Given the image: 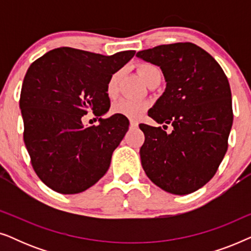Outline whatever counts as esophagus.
<instances>
[{
	"label": "esophagus",
	"mask_w": 251,
	"mask_h": 251,
	"mask_svg": "<svg viewBox=\"0 0 251 251\" xmlns=\"http://www.w3.org/2000/svg\"><path fill=\"white\" fill-rule=\"evenodd\" d=\"M138 126V122L135 121V120H130V128L136 129Z\"/></svg>",
	"instance_id": "esophagus-1"
}]
</instances>
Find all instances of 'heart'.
Instances as JSON below:
<instances>
[{
    "label": "heart",
    "mask_w": 251,
    "mask_h": 251,
    "mask_svg": "<svg viewBox=\"0 0 251 251\" xmlns=\"http://www.w3.org/2000/svg\"><path fill=\"white\" fill-rule=\"evenodd\" d=\"M138 72L144 82L147 84L154 76L161 74L160 70L154 65L143 64L138 67ZM120 80V72H116L109 77L107 83V94L109 97H114L118 92V85ZM147 108V102L140 100H133V99H122L113 106L112 111L115 114H122L128 118H138Z\"/></svg>",
    "instance_id": "1"
}]
</instances>
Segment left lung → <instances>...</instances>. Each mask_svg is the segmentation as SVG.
Listing matches in <instances>:
<instances>
[{
  "instance_id": "1",
  "label": "left lung",
  "mask_w": 251,
  "mask_h": 251,
  "mask_svg": "<svg viewBox=\"0 0 251 251\" xmlns=\"http://www.w3.org/2000/svg\"><path fill=\"white\" fill-rule=\"evenodd\" d=\"M136 56L159 66L167 82L149 116L174 126L167 133L139 125L145 135L143 169L166 192L190 194L214 177L227 151L233 123L228 80L214 57L190 42L162 44Z\"/></svg>"
}]
</instances>
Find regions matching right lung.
<instances>
[{"instance_id":"right-lung-1","label":"right lung","mask_w":251,"mask_h":251,"mask_svg":"<svg viewBox=\"0 0 251 251\" xmlns=\"http://www.w3.org/2000/svg\"><path fill=\"white\" fill-rule=\"evenodd\" d=\"M136 51L113 56L63 47L30 65L19 106L24 142L33 169L48 187L61 194L81 193L108 170L112 154L129 129L122 114L84 126L82 116L109 109V77Z\"/></svg>"}]
</instances>
